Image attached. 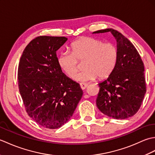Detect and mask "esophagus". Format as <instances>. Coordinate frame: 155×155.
Returning <instances> with one entry per match:
<instances>
[{
    "label": "esophagus",
    "mask_w": 155,
    "mask_h": 155,
    "mask_svg": "<svg viewBox=\"0 0 155 155\" xmlns=\"http://www.w3.org/2000/svg\"><path fill=\"white\" fill-rule=\"evenodd\" d=\"M80 87L81 88V89H85L87 87V84L86 83H80Z\"/></svg>",
    "instance_id": "1"
}]
</instances>
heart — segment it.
Masks as SVG:
<instances>
[{
	"instance_id": "heart-1",
	"label": "heart",
	"mask_w": 155,
	"mask_h": 155,
	"mask_svg": "<svg viewBox=\"0 0 155 155\" xmlns=\"http://www.w3.org/2000/svg\"><path fill=\"white\" fill-rule=\"evenodd\" d=\"M71 51H62L58 57L59 67L68 77H73L78 71V61H83L84 70L74 77L78 81L94 80L97 77L104 79L114 70L118 51L112 43H104L99 39L84 37L72 42Z\"/></svg>"
}]
</instances>
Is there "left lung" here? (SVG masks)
Segmentation results:
<instances>
[{"label":"left lung","instance_id":"8db88e82","mask_svg":"<svg viewBox=\"0 0 155 155\" xmlns=\"http://www.w3.org/2000/svg\"><path fill=\"white\" fill-rule=\"evenodd\" d=\"M108 32L116 39L118 58L112 74L98 84L97 106L108 117L126 119L137 113L146 93L144 64L132 42L120 32L106 28L93 34Z\"/></svg>","mask_w":155,"mask_h":155}]
</instances>
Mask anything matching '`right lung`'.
I'll return each instance as SVG.
<instances>
[{
    "label": "right lung",
    "mask_w": 155,
    "mask_h": 155,
    "mask_svg": "<svg viewBox=\"0 0 155 155\" xmlns=\"http://www.w3.org/2000/svg\"><path fill=\"white\" fill-rule=\"evenodd\" d=\"M64 37L40 36L26 47L20 58V94L28 116L45 128L55 129L70 119L83 92L65 75L56 52L67 41Z\"/></svg>",
    "instance_id": "right-lung-1"
}]
</instances>
